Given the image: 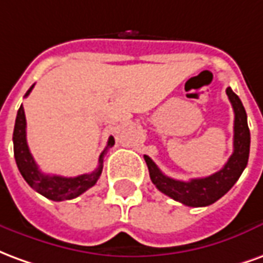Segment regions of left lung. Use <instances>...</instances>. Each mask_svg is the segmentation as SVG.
I'll list each match as a JSON object with an SVG mask.
<instances>
[{
  "label": "left lung",
  "mask_w": 263,
  "mask_h": 263,
  "mask_svg": "<svg viewBox=\"0 0 263 263\" xmlns=\"http://www.w3.org/2000/svg\"><path fill=\"white\" fill-rule=\"evenodd\" d=\"M227 96L231 101L234 115H235L234 152L221 171L215 172L214 175H210L207 177L183 182V180H176L163 175L159 167L155 165L154 160L146 155L143 156L148 165L151 180L158 187V190L189 207H205V205L215 203L237 183L248 163L251 134H249L248 121H247V112L239 97L230 87L227 88Z\"/></svg>",
  "instance_id": "8db88e82"
}]
</instances>
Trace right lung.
<instances>
[{
    "instance_id": "right-lung-1",
    "label": "right lung",
    "mask_w": 263,
    "mask_h": 263,
    "mask_svg": "<svg viewBox=\"0 0 263 263\" xmlns=\"http://www.w3.org/2000/svg\"><path fill=\"white\" fill-rule=\"evenodd\" d=\"M33 86L26 91L25 97L29 96ZM14 156L16 166L20 169L21 175L25 179V182L31 186L33 190H36L37 193H41L49 200L53 201H63V200H71V198L79 197L86 190L92 187L97 183L98 177L101 176L103 172V162L104 155L107 152V149L111 148L115 143L114 137L108 138V143L104 149L100 159H98V167L91 173L80 175L77 177H63L56 176V175H45L39 171L36 162L31 155V151L28 148L26 142V118L24 107L21 105L16 114L14 126Z\"/></svg>"
}]
</instances>
